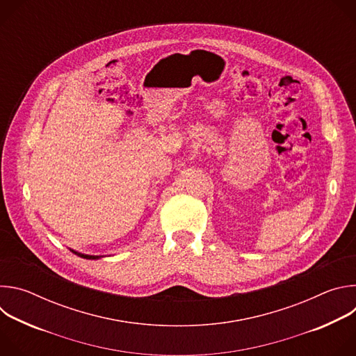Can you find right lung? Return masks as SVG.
Returning a JSON list of instances; mask_svg holds the SVG:
<instances>
[{"mask_svg":"<svg viewBox=\"0 0 356 356\" xmlns=\"http://www.w3.org/2000/svg\"><path fill=\"white\" fill-rule=\"evenodd\" d=\"M73 253H76L77 257H80V258H84V259H99V258H103V257H98V255H87V253H81V252H77V250H73V249H70Z\"/></svg>","mask_w":356,"mask_h":356,"instance_id":"right-lung-1","label":"right lung"}]
</instances>
